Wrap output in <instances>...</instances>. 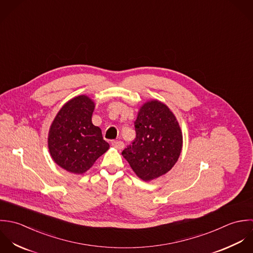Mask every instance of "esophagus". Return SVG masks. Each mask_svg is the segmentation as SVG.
Masks as SVG:
<instances>
[{"mask_svg":"<svg viewBox=\"0 0 253 253\" xmlns=\"http://www.w3.org/2000/svg\"><path fill=\"white\" fill-rule=\"evenodd\" d=\"M112 147L117 150H122L124 148V143L122 141H114L112 142Z\"/></svg>","mask_w":253,"mask_h":253,"instance_id":"obj_1","label":"esophagus"}]
</instances>
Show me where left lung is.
Instances as JSON below:
<instances>
[{
	"label": "left lung",
	"instance_id": "1",
	"mask_svg": "<svg viewBox=\"0 0 253 253\" xmlns=\"http://www.w3.org/2000/svg\"><path fill=\"white\" fill-rule=\"evenodd\" d=\"M136 138L123 152L135 174L150 182L172 169L183 147V134L179 122L163 102L146 101L139 109L135 121Z\"/></svg>",
	"mask_w": 253,
	"mask_h": 253
}]
</instances>
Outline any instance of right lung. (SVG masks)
I'll use <instances>...</instances> for the list:
<instances>
[{"instance_id":"add662e5","label":"right lung","mask_w":253,"mask_h":253,"mask_svg":"<svg viewBox=\"0 0 253 253\" xmlns=\"http://www.w3.org/2000/svg\"><path fill=\"white\" fill-rule=\"evenodd\" d=\"M95 102L86 95L65 102L55 115L48 135L52 160L73 174L87 172L109 149L100 127L92 123Z\"/></svg>"}]
</instances>
